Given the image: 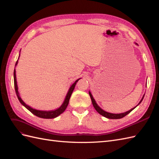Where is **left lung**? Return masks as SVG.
<instances>
[{
  "mask_svg": "<svg viewBox=\"0 0 159 159\" xmlns=\"http://www.w3.org/2000/svg\"><path fill=\"white\" fill-rule=\"evenodd\" d=\"M89 96H90L91 99V102H92V104H93V105L94 108L95 109V110L97 111H98L100 115H103V117H107V118H108V119H121V118H123V117H124L125 116H126V115H127V114H129L130 112L132 111H133L134 108H135V107H134V108H133V109H130L129 111H127V112H125V113H119V114L110 113H108V112L105 111H103L102 109H101V108L98 106V104L96 103L95 101V99H93V96H92V95H91V93L90 91H89ZM144 96H145V95H143V97L142 99L140 101V102H139V103L138 105H139V104H140V103H141V102H142Z\"/></svg>",
  "mask_w": 159,
  "mask_h": 159,
  "instance_id": "left-lung-1",
  "label": "left lung"
}]
</instances>
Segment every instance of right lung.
<instances>
[{
	"mask_svg": "<svg viewBox=\"0 0 159 159\" xmlns=\"http://www.w3.org/2000/svg\"><path fill=\"white\" fill-rule=\"evenodd\" d=\"M17 64H18V60L16 62L15 66L17 65ZM79 80L80 79L77 80L75 81V82L71 85L70 88L69 89V91H68V93H67V95H66V97L65 98V100H64V103H62V105H61V106L58 109H56L54 111H39V110L34 109L30 107V106H28V105H26L25 102H23V101L22 100V99L20 98V96H19V93H18V86H17V83H16L15 68H14V89H15L16 93V95H17L19 102H20L21 103V104L23 105L24 106H25L27 109L29 110L32 113H33L34 115H35L36 116H37L38 117H40V118H44V119H53V118H55V117H57V116H58V115H60V114H61L66 109V107H68V105L69 103V101H70V97H71V95L72 92H73V91H74V89L75 88V86L76 85V83L78 82Z\"/></svg>",
	"mask_w": 159,
	"mask_h": 159,
	"instance_id": "add662e5",
	"label": "right lung"
}]
</instances>
